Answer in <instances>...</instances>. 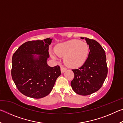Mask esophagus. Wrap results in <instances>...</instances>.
<instances>
[{
	"label": "esophagus",
	"instance_id": "obj_1",
	"mask_svg": "<svg viewBox=\"0 0 123 123\" xmlns=\"http://www.w3.org/2000/svg\"><path fill=\"white\" fill-rule=\"evenodd\" d=\"M67 70V68L64 67L63 66H61V72L62 73H63L66 71V70Z\"/></svg>",
	"mask_w": 123,
	"mask_h": 123
}]
</instances>
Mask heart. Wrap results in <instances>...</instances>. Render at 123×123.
<instances>
[{
	"label": "heart",
	"mask_w": 123,
	"mask_h": 123,
	"mask_svg": "<svg viewBox=\"0 0 123 123\" xmlns=\"http://www.w3.org/2000/svg\"><path fill=\"white\" fill-rule=\"evenodd\" d=\"M88 45L86 42L78 39H71L57 44L54 51L59 56H63L64 62L72 67H79L84 63L88 54ZM53 59L56 57L51 54Z\"/></svg>",
	"instance_id": "obj_1"
}]
</instances>
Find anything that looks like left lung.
<instances>
[{"instance_id":"1","label":"left lung","mask_w":123,"mask_h":123,"mask_svg":"<svg viewBox=\"0 0 123 123\" xmlns=\"http://www.w3.org/2000/svg\"><path fill=\"white\" fill-rule=\"evenodd\" d=\"M85 39L90 51L84 64L79 69H72L74 78L70 85L78 94L88 95L103 86L107 75V67L105 52L101 45L94 39Z\"/></svg>"}]
</instances>
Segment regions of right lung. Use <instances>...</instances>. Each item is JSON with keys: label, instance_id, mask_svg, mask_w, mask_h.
Returning <instances> with one entry per match:
<instances>
[{"label": "right lung", "instance_id": "1", "mask_svg": "<svg viewBox=\"0 0 123 123\" xmlns=\"http://www.w3.org/2000/svg\"><path fill=\"white\" fill-rule=\"evenodd\" d=\"M52 40L48 38L26 42L12 56V79L20 92L27 97L35 99L46 97L61 75L60 66L51 67L47 64Z\"/></svg>", "mask_w": 123, "mask_h": 123}]
</instances>
